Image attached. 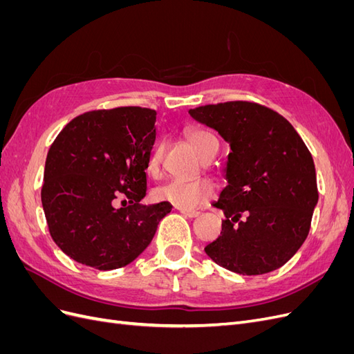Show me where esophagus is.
Wrapping results in <instances>:
<instances>
[{"label": "esophagus", "mask_w": 354, "mask_h": 354, "mask_svg": "<svg viewBox=\"0 0 354 354\" xmlns=\"http://www.w3.org/2000/svg\"><path fill=\"white\" fill-rule=\"evenodd\" d=\"M180 212L183 214L185 217H189V218H195V217H199V211H192V209H180Z\"/></svg>", "instance_id": "1"}]
</instances>
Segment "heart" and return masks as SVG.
<instances>
[{"label":"heart","mask_w":354,"mask_h":354,"mask_svg":"<svg viewBox=\"0 0 354 354\" xmlns=\"http://www.w3.org/2000/svg\"><path fill=\"white\" fill-rule=\"evenodd\" d=\"M190 145L196 149V152L203 159H211L218 151V142L208 130L203 128H192L186 134ZM162 162V146L158 145L149 159V171L158 174ZM217 195V186L208 178H198L192 181L173 180L169 183L160 186L155 190V198L173 203L181 209L198 208Z\"/></svg>","instance_id":"heart-1"}]
</instances>
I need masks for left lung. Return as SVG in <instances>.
<instances>
[{
  "mask_svg": "<svg viewBox=\"0 0 354 354\" xmlns=\"http://www.w3.org/2000/svg\"><path fill=\"white\" fill-rule=\"evenodd\" d=\"M230 145L226 180L214 207L224 211L220 236L205 246L212 261L239 274L282 267L306 241L317 203L312 153L282 115L252 102L190 109Z\"/></svg>",
  "mask_w": 354,
  "mask_h": 354,
  "instance_id": "obj_1",
  "label": "left lung"
}]
</instances>
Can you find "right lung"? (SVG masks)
Masks as SVG:
<instances>
[{
	"mask_svg": "<svg viewBox=\"0 0 354 354\" xmlns=\"http://www.w3.org/2000/svg\"><path fill=\"white\" fill-rule=\"evenodd\" d=\"M156 112L138 106L85 112L53 142L41 189L53 241L71 259L99 270L134 261L155 236L169 202L146 196ZM127 197L121 209L114 203Z\"/></svg>",
	"mask_w": 354,
	"mask_h": 354,
	"instance_id": "1",
	"label": "right lung"
}]
</instances>
